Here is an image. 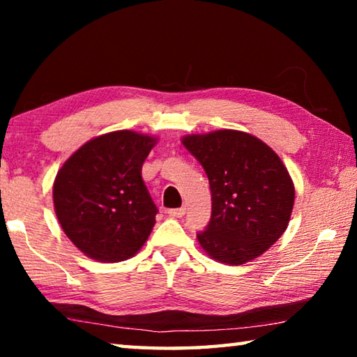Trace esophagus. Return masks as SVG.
Returning a JSON list of instances; mask_svg holds the SVG:
<instances>
[{"mask_svg": "<svg viewBox=\"0 0 357 357\" xmlns=\"http://www.w3.org/2000/svg\"><path fill=\"white\" fill-rule=\"evenodd\" d=\"M185 214V208L183 206V208H174V209H168V215H172V217H183Z\"/></svg>", "mask_w": 357, "mask_h": 357, "instance_id": "1", "label": "esophagus"}]
</instances>
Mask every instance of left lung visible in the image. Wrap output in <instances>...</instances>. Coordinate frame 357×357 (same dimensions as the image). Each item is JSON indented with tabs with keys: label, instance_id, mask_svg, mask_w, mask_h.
Listing matches in <instances>:
<instances>
[{
	"label": "left lung",
	"instance_id": "left-lung-1",
	"mask_svg": "<svg viewBox=\"0 0 357 357\" xmlns=\"http://www.w3.org/2000/svg\"><path fill=\"white\" fill-rule=\"evenodd\" d=\"M208 174L213 213L197 234L217 261L238 266L264 253L285 231L294 204L291 176L268 144L223 129L183 138Z\"/></svg>",
	"mask_w": 357,
	"mask_h": 357
}]
</instances>
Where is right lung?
<instances>
[{
	"label": "right lung",
	"instance_id": "add662e5",
	"mask_svg": "<svg viewBox=\"0 0 357 357\" xmlns=\"http://www.w3.org/2000/svg\"><path fill=\"white\" fill-rule=\"evenodd\" d=\"M155 143L134 130L110 132L84 143L59 168L55 213L66 236L86 257L124 261L146 243L157 208L142 167Z\"/></svg>",
	"mask_w": 357,
	"mask_h": 357
}]
</instances>
